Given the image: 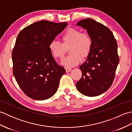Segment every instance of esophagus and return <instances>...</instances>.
<instances>
[{"label": "esophagus", "instance_id": "obj_1", "mask_svg": "<svg viewBox=\"0 0 132 132\" xmlns=\"http://www.w3.org/2000/svg\"><path fill=\"white\" fill-rule=\"evenodd\" d=\"M65 69H66V71L67 72H69L71 71V68H66Z\"/></svg>", "mask_w": 132, "mask_h": 132}]
</instances>
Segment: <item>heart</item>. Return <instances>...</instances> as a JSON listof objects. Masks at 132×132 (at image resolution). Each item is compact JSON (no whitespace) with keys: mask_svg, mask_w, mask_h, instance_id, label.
<instances>
[{"mask_svg":"<svg viewBox=\"0 0 132 132\" xmlns=\"http://www.w3.org/2000/svg\"><path fill=\"white\" fill-rule=\"evenodd\" d=\"M62 44L57 41H52L49 44V49L53 57L61 59L69 48L70 55L64 58L61 64L66 68H71L77 65L81 61V56L85 58L88 56L92 47V40L86 33L75 28H69L61 37Z\"/></svg>","mask_w":132,"mask_h":132,"instance_id":"heart-1","label":"heart"}]
</instances>
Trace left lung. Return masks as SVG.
Listing matches in <instances>:
<instances>
[{
	"label": "left lung",
	"instance_id": "1",
	"mask_svg": "<svg viewBox=\"0 0 132 132\" xmlns=\"http://www.w3.org/2000/svg\"><path fill=\"white\" fill-rule=\"evenodd\" d=\"M77 26L86 29L92 40L91 51L79 66L82 76L76 84L77 89L85 96H96L113 83L119 62L117 44L111 30L93 19L82 20Z\"/></svg>",
	"mask_w": 132,
	"mask_h": 132
}]
</instances>
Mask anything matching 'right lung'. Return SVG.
Masks as SVG:
<instances>
[{"label": "right lung", "mask_w": 132, "mask_h": 132, "mask_svg": "<svg viewBox=\"0 0 132 132\" xmlns=\"http://www.w3.org/2000/svg\"><path fill=\"white\" fill-rule=\"evenodd\" d=\"M68 24L37 21L17 37L12 53L13 73L22 91L31 99L46 100L57 91L66 70L56 62L49 45Z\"/></svg>", "instance_id": "obj_1"}]
</instances>
